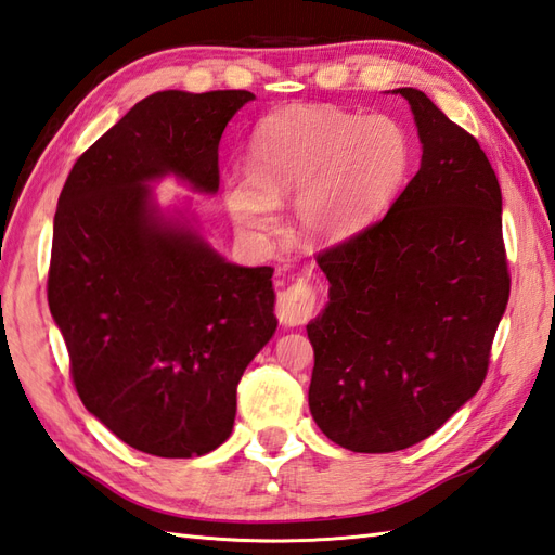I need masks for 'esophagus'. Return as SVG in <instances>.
Listing matches in <instances>:
<instances>
[{"instance_id": "1", "label": "esophagus", "mask_w": 555, "mask_h": 555, "mask_svg": "<svg viewBox=\"0 0 555 555\" xmlns=\"http://www.w3.org/2000/svg\"><path fill=\"white\" fill-rule=\"evenodd\" d=\"M315 310V292L306 280H296L292 287L278 296V318L285 327L306 324Z\"/></svg>"}]
</instances>
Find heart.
<instances>
[{
  "label": "heart",
  "instance_id": "obj_1",
  "mask_svg": "<svg viewBox=\"0 0 555 555\" xmlns=\"http://www.w3.org/2000/svg\"><path fill=\"white\" fill-rule=\"evenodd\" d=\"M412 167V141L396 119L332 105H292L256 125L249 171L225 185L228 209L247 231H270L278 199L315 242H339L390 207Z\"/></svg>",
  "mask_w": 555,
  "mask_h": 555
}]
</instances>
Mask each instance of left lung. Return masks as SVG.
Segmentation results:
<instances>
[{
	"label": "left lung",
	"mask_w": 555,
	"mask_h": 555,
	"mask_svg": "<svg viewBox=\"0 0 555 555\" xmlns=\"http://www.w3.org/2000/svg\"><path fill=\"white\" fill-rule=\"evenodd\" d=\"M422 165L382 221L318 254L330 301L306 324L308 404L332 442L384 454L422 442L478 393L511 278L488 155L424 91Z\"/></svg>",
	"instance_id": "1"
}]
</instances>
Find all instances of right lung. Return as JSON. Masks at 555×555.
Returning a JSON list of instances; mask_svg holds the SVG:
<instances>
[{"label": "right lung", "mask_w": 555, "mask_h": 555, "mask_svg": "<svg viewBox=\"0 0 555 555\" xmlns=\"http://www.w3.org/2000/svg\"><path fill=\"white\" fill-rule=\"evenodd\" d=\"M251 91H157L75 162L53 216L49 308L85 408L131 448L202 456L228 440L237 384L275 334L273 268L235 266L165 176L219 191V141Z\"/></svg>", "instance_id": "add662e5"}]
</instances>
